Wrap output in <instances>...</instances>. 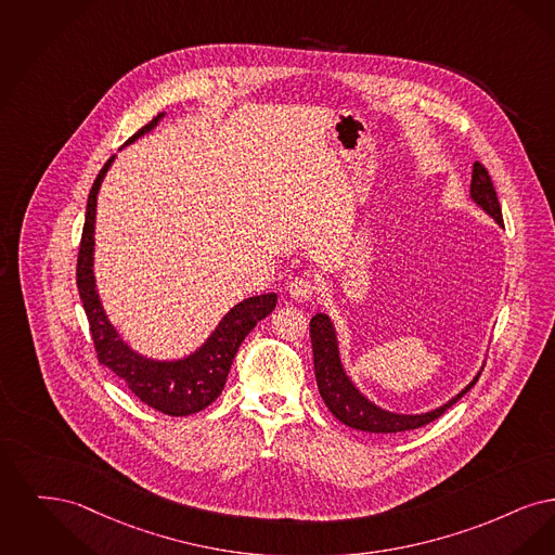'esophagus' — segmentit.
I'll use <instances>...</instances> for the list:
<instances>
[{
  "label": "esophagus",
  "instance_id": "1",
  "mask_svg": "<svg viewBox=\"0 0 555 555\" xmlns=\"http://www.w3.org/2000/svg\"><path fill=\"white\" fill-rule=\"evenodd\" d=\"M288 294L296 302H305L313 296L314 286L307 278H294L288 284Z\"/></svg>",
  "mask_w": 555,
  "mask_h": 555
}]
</instances>
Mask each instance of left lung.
<instances>
[{"instance_id":"8db88e82","label":"left lung","mask_w":555,"mask_h":555,"mask_svg":"<svg viewBox=\"0 0 555 555\" xmlns=\"http://www.w3.org/2000/svg\"><path fill=\"white\" fill-rule=\"evenodd\" d=\"M470 201L491 217L500 228H504L502 209H500L493 182L479 162L473 166ZM311 344H313L314 379L325 406L332 410V414L344 425L364 434H402V431L418 429L431 423L450 406H454L460 398L477 384L482 371L481 366L468 386L462 387L454 398H450L437 409L427 410V412H396V410H387L375 404L371 398L362 393L361 387L352 382V377L344 369L341 354H339L338 330L330 314H313Z\"/></svg>"}]
</instances>
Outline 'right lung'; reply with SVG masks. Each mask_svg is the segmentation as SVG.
I'll list each match as a JSON object with an SVG mask.
<instances>
[{
	"label": "right lung",
	"mask_w": 555,
	"mask_h": 555,
	"mask_svg": "<svg viewBox=\"0 0 555 555\" xmlns=\"http://www.w3.org/2000/svg\"><path fill=\"white\" fill-rule=\"evenodd\" d=\"M166 118L162 112L157 118L143 126L126 145H132L146 132L157 128ZM116 162V155L99 171L87 201V217L82 228V241L76 266V286L91 325L99 362L112 369L130 391L145 402L146 406L159 410L169 416H186L209 406L225 386L232 361L241 348L242 339L250 330L275 309L278 294L267 292L248 296L236 302L219 319L216 330L193 352L178 359H153L134 350L105 313L95 278V221L96 196L101 184Z\"/></svg>",
	"instance_id": "right-lung-1"
}]
</instances>
